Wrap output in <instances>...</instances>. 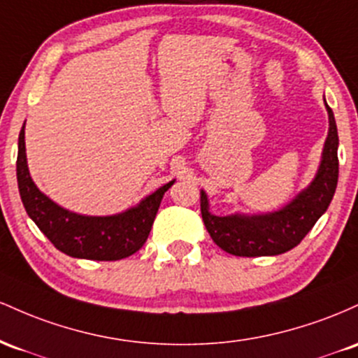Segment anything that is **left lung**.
I'll use <instances>...</instances> for the list:
<instances>
[{"instance_id": "obj_1", "label": "left lung", "mask_w": 358, "mask_h": 358, "mask_svg": "<svg viewBox=\"0 0 358 358\" xmlns=\"http://www.w3.org/2000/svg\"><path fill=\"white\" fill-rule=\"evenodd\" d=\"M324 106L330 128L321 152L318 171L315 179L282 208L260 215L233 213L216 216L210 211L208 194L201 189V215L204 227L222 250L236 257L284 254L299 245L328 210L338 182V130L327 99Z\"/></svg>"}]
</instances>
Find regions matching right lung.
<instances>
[{
  "mask_svg": "<svg viewBox=\"0 0 358 358\" xmlns=\"http://www.w3.org/2000/svg\"><path fill=\"white\" fill-rule=\"evenodd\" d=\"M18 191L23 206L57 250L76 259L120 260L147 242L160 201L176 179L148 194L136 206L110 216H87L59 206L38 189L27 164L25 123L18 136Z\"/></svg>",
  "mask_w": 358,
  "mask_h": 358,
  "instance_id": "1",
  "label": "right lung"
}]
</instances>
